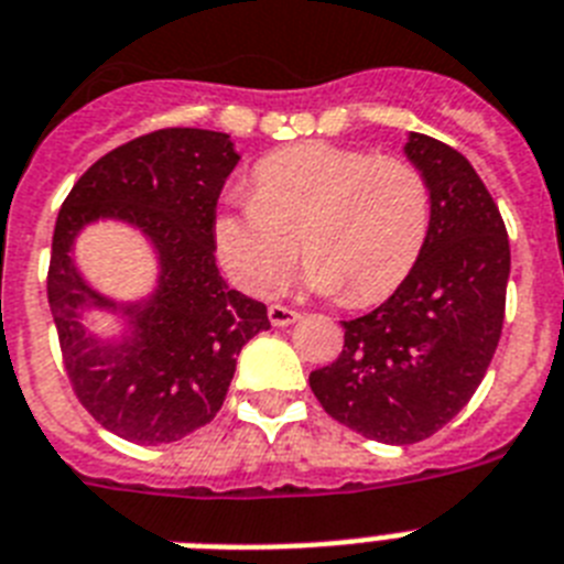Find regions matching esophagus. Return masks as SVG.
Instances as JSON below:
<instances>
[{"mask_svg":"<svg viewBox=\"0 0 564 564\" xmlns=\"http://www.w3.org/2000/svg\"><path fill=\"white\" fill-rule=\"evenodd\" d=\"M268 316H271V323L276 325V328H285V325H293L300 319V314L293 308H285V305H271V308H268Z\"/></svg>","mask_w":564,"mask_h":564,"instance_id":"obj_1","label":"esophagus"}]
</instances>
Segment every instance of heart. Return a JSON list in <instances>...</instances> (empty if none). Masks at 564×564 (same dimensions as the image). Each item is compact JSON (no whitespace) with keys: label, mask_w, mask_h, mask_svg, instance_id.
<instances>
[{"label":"heart","mask_w":564,"mask_h":564,"mask_svg":"<svg viewBox=\"0 0 564 564\" xmlns=\"http://www.w3.org/2000/svg\"><path fill=\"white\" fill-rule=\"evenodd\" d=\"M245 202L218 209L213 245L245 293L271 296L308 256L305 285L371 305L409 276L432 221L430 184L415 164L311 141L264 155Z\"/></svg>","instance_id":"obj_1"}]
</instances>
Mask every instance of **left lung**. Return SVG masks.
I'll list each match as a JSON object with an SVG mask.
<instances>
[{
  "label": "left lung",
  "instance_id": "obj_1",
  "mask_svg": "<svg viewBox=\"0 0 564 564\" xmlns=\"http://www.w3.org/2000/svg\"><path fill=\"white\" fill-rule=\"evenodd\" d=\"M403 152L430 184L421 259L383 305L343 323L339 357L308 377L334 421L398 446L435 435L476 394L510 279L505 221L467 158L421 132H409Z\"/></svg>",
  "mask_w": 564,
  "mask_h": 564
}]
</instances>
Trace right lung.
Wrapping results in <instances>:
<instances>
[{
	"label": "right lung",
	"mask_w": 564,
	"mask_h": 564,
	"mask_svg": "<svg viewBox=\"0 0 564 564\" xmlns=\"http://www.w3.org/2000/svg\"><path fill=\"white\" fill-rule=\"evenodd\" d=\"M239 152L230 134L161 129L111 149L83 172L59 207L51 241L48 305L74 394L106 430L158 446L216 417L248 339L268 332V308L232 291L216 268L213 218ZM120 220L156 253V288L141 301L96 291L73 262L88 224ZM100 310L121 332L100 338Z\"/></svg>",
	"instance_id": "right-lung-1"
}]
</instances>
